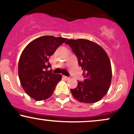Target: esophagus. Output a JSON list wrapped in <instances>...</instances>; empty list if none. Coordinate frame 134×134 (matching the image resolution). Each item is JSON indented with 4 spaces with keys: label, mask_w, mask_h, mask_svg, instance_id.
<instances>
[{
    "label": "esophagus",
    "mask_w": 134,
    "mask_h": 134,
    "mask_svg": "<svg viewBox=\"0 0 134 134\" xmlns=\"http://www.w3.org/2000/svg\"><path fill=\"white\" fill-rule=\"evenodd\" d=\"M64 79H65V80H69V79H70V77H67V76H64Z\"/></svg>",
    "instance_id": "1"
}]
</instances>
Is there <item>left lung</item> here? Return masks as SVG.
<instances>
[{
  "label": "left lung",
  "mask_w": 134,
  "mask_h": 134,
  "mask_svg": "<svg viewBox=\"0 0 134 134\" xmlns=\"http://www.w3.org/2000/svg\"><path fill=\"white\" fill-rule=\"evenodd\" d=\"M77 57L83 71V82L77 81L72 94L80 102L93 103L107 93L111 83V63L106 52L99 44L87 40H68L65 42Z\"/></svg>",
  "instance_id": "8db88e82"
}]
</instances>
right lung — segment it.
I'll return each mask as SVG.
<instances>
[{"label":"right lung","instance_id":"obj_1","mask_svg":"<svg viewBox=\"0 0 134 134\" xmlns=\"http://www.w3.org/2000/svg\"><path fill=\"white\" fill-rule=\"evenodd\" d=\"M67 38L43 36L30 42L24 49L18 64V74L23 88L30 97L42 101L53 94L62 76L48 70L49 58Z\"/></svg>","mask_w":134,"mask_h":134}]
</instances>
